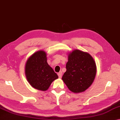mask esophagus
<instances>
[{
    "label": "esophagus",
    "instance_id": "esophagus-1",
    "mask_svg": "<svg viewBox=\"0 0 120 120\" xmlns=\"http://www.w3.org/2000/svg\"><path fill=\"white\" fill-rule=\"evenodd\" d=\"M58 75L59 78H61L62 76V72H60L58 73Z\"/></svg>",
    "mask_w": 120,
    "mask_h": 120
}]
</instances>
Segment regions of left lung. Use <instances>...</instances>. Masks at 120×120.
<instances>
[{"mask_svg":"<svg viewBox=\"0 0 120 120\" xmlns=\"http://www.w3.org/2000/svg\"><path fill=\"white\" fill-rule=\"evenodd\" d=\"M68 55L66 71L62 80L70 91L75 93L83 92L94 80L96 64L91 55L80 50H73Z\"/></svg>","mask_w":120,"mask_h":120,"instance_id":"left-lung-1","label":"left lung"}]
</instances>
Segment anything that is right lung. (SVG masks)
Segmentation results:
<instances>
[{
    "label": "right lung",
    "mask_w": 120,
    "mask_h": 120,
    "mask_svg": "<svg viewBox=\"0 0 120 120\" xmlns=\"http://www.w3.org/2000/svg\"><path fill=\"white\" fill-rule=\"evenodd\" d=\"M27 80L33 88L42 91L48 89L58 76L47 63V54L39 50L28 58L25 65Z\"/></svg>",
    "instance_id": "obj_1"
}]
</instances>
